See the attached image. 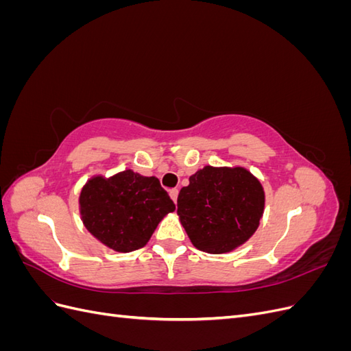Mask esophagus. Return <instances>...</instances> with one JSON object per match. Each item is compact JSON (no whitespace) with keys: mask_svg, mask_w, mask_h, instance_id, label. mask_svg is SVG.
Masks as SVG:
<instances>
[{"mask_svg":"<svg viewBox=\"0 0 351 351\" xmlns=\"http://www.w3.org/2000/svg\"><path fill=\"white\" fill-rule=\"evenodd\" d=\"M169 197H171L174 200V204H177V197H178V190L177 189H171L169 190Z\"/></svg>","mask_w":351,"mask_h":351,"instance_id":"obj_1","label":"esophagus"}]
</instances>
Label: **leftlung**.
<instances>
[{"label": "left lung", "mask_w": 351, "mask_h": 351, "mask_svg": "<svg viewBox=\"0 0 351 351\" xmlns=\"http://www.w3.org/2000/svg\"><path fill=\"white\" fill-rule=\"evenodd\" d=\"M189 182L178 193L177 214L196 249L227 253L258 230L265 193L259 180L246 168L208 165Z\"/></svg>", "instance_id": "left-lung-1"}]
</instances>
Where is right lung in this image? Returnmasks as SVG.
<instances>
[{"label": "right lung", "mask_w": 351, "mask_h": 351, "mask_svg": "<svg viewBox=\"0 0 351 351\" xmlns=\"http://www.w3.org/2000/svg\"><path fill=\"white\" fill-rule=\"evenodd\" d=\"M79 204L90 234L121 253L143 247L159 221L176 209L156 177L132 169L110 178L92 177L82 189Z\"/></svg>", "instance_id": "right-lung-1"}]
</instances>
